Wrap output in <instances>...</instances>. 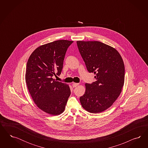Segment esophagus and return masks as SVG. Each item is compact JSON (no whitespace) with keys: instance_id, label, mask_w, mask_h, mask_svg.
<instances>
[{"instance_id":"esophagus-1","label":"esophagus","mask_w":148,"mask_h":148,"mask_svg":"<svg viewBox=\"0 0 148 148\" xmlns=\"http://www.w3.org/2000/svg\"><path fill=\"white\" fill-rule=\"evenodd\" d=\"M78 85H79V84H77V83H73L72 84V86L73 87H76V86H77Z\"/></svg>"}]
</instances>
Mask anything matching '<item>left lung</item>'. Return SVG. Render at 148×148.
I'll list each match as a JSON object with an SVG mask.
<instances>
[{
    "mask_svg": "<svg viewBox=\"0 0 148 148\" xmlns=\"http://www.w3.org/2000/svg\"><path fill=\"white\" fill-rule=\"evenodd\" d=\"M87 71L96 81L85 84V94L80 101L87 111L103 112L110 108L121 93L125 79L123 58L113 47L99 41L76 42Z\"/></svg>",
    "mask_w": 148,
    "mask_h": 148,
    "instance_id": "obj_1",
    "label": "left lung"
}]
</instances>
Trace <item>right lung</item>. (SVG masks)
Masks as SVG:
<instances>
[{
    "mask_svg": "<svg viewBox=\"0 0 148 148\" xmlns=\"http://www.w3.org/2000/svg\"><path fill=\"white\" fill-rule=\"evenodd\" d=\"M73 42L58 40L40 45L27 62L25 81L33 101L42 111L53 116L63 113L71 95L69 85L53 76L61 74L65 54Z\"/></svg>",
    "mask_w": 148,
    "mask_h": 148,
    "instance_id": "right-lung-1",
    "label": "right lung"
}]
</instances>
